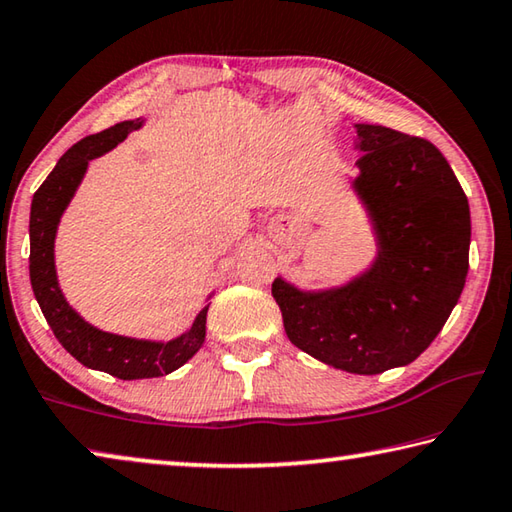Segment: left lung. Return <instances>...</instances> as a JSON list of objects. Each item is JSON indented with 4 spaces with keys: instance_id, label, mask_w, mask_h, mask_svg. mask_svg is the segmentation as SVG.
Returning <instances> with one entry per match:
<instances>
[{
    "instance_id": "left-lung-1",
    "label": "left lung",
    "mask_w": 512,
    "mask_h": 512,
    "mask_svg": "<svg viewBox=\"0 0 512 512\" xmlns=\"http://www.w3.org/2000/svg\"><path fill=\"white\" fill-rule=\"evenodd\" d=\"M357 128L354 192L370 214L377 257L366 273L325 291L275 277L289 341L354 375L406 366L436 339L470 268V205L452 167L424 137Z\"/></svg>"
}]
</instances>
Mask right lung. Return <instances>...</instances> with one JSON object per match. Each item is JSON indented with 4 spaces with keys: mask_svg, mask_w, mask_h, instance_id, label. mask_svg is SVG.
Instances as JSON below:
<instances>
[{
    "mask_svg": "<svg viewBox=\"0 0 512 512\" xmlns=\"http://www.w3.org/2000/svg\"><path fill=\"white\" fill-rule=\"evenodd\" d=\"M144 119L121 121L101 131L97 135L83 137L76 142L63 158L58 160L56 169L49 173L45 183L33 194L31 201V219H29V237H31V255H29V273L31 287L36 300L45 314L51 332L58 343L72 354L76 361L92 370L108 372L117 379H149L162 377L178 370L183 363L194 357L205 341V305L194 318L192 327L173 341H142L128 339V336L101 332L76 314L65 300L63 291L58 287L56 264H54V241L60 216L67 210L69 201L79 189L81 180L88 169V162L99 155L115 149L126 135L137 131Z\"/></svg>",
    "mask_w": 512,
    "mask_h": 512,
    "instance_id": "add662e5",
    "label": "right lung"
}]
</instances>
